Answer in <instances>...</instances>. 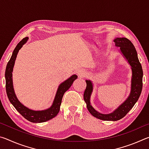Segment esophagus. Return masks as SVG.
<instances>
[{
	"instance_id": "1",
	"label": "esophagus",
	"mask_w": 149,
	"mask_h": 149,
	"mask_svg": "<svg viewBox=\"0 0 149 149\" xmlns=\"http://www.w3.org/2000/svg\"><path fill=\"white\" fill-rule=\"evenodd\" d=\"M77 74L78 76L80 77H84V75L85 74V72L84 70H78V71H77Z\"/></svg>"
}]
</instances>
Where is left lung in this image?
Masks as SVG:
<instances>
[{
	"label": "left lung",
	"mask_w": 149,
	"mask_h": 149,
	"mask_svg": "<svg viewBox=\"0 0 149 149\" xmlns=\"http://www.w3.org/2000/svg\"><path fill=\"white\" fill-rule=\"evenodd\" d=\"M114 41L116 46L120 47L121 52L125 58L127 60L132 68V85H131V92L129 97L114 112L110 114H104L97 112L91 104L90 98L93 88L91 81H85L87 86L84 94V99L85 102H86L87 108L89 112L94 117L105 121H117L124 117L137 102L143 88V69L139 60L137 50L134 45L129 39L125 37L122 38L118 37L114 40Z\"/></svg>",
	"instance_id": "1"
}]
</instances>
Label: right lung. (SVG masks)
<instances>
[{
    "instance_id": "add662e5",
    "label": "right lung",
    "mask_w": 149,
    "mask_h": 149,
    "mask_svg": "<svg viewBox=\"0 0 149 149\" xmlns=\"http://www.w3.org/2000/svg\"><path fill=\"white\" fill-rule=\"evenodd\" d=\"M27 40H28V37H25L17 45L13 52H12L10 59L7 64L6 71H5L6 94L11 104L18 111L19 114L26 120L33 123L45 122L49 120H51L52 118H54L58 114L63 95H64V93L71 87L73 82L77 79V76L76 75H73L59 85L56 95H55L53 103H52L51 107L48 109L36 111L31 110L25 107L17 99L16 95L14 93L13 82H12V71H13L15 60H16L19 50L26 43Z\"/></svg>"
}]
</instances>
